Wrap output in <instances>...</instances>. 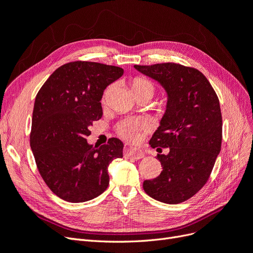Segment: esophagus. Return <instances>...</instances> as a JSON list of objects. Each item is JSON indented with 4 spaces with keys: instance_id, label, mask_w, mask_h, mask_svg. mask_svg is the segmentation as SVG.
Returning a JSON list of instances; mask_svg holds the SVG:
<instances>
[{
    "instance_id": "obj_1",
    "label": "esophagus",
    "mask_w": 253,
    "mask_h": 253,
    "mask_svg": "<svg viewBox=\"0 0 253 253\" xmlns=\"http://www.w3.org/2000/svg\"><path fill=\"white\" fill-rule=\"evenodd\" d=\"M124 155L126 157H132L134 159H140V158H142L144 156L143 153L140 150L136 149V148H133V147H126V148H125Z\"/></svg>"
}]
</instances>
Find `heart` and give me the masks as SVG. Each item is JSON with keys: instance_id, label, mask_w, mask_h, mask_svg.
Wrapping results in <instances>:
<instances>
[{"instance_id": "heart-1", "label": "heart", "mask_w": 253, "mask_h": 253, "mask_svg": "<svg viewBox=\"0 0 253 253\" xmlns=\"http://www.w3.org/2000/svg\"><path fill=\"white\" fill-rule=\"evenodd\" d=\"M132 90L135 96L140 94H149L153 97L155 93V86L150 80L144 78H135L131 84ZM109 90V89H108ZM108 90L105 91L103 99L106 97ZM144 121L140 118H128L121 120L116 126L117 133L127 141H135L138 139L139 133L144 127Z\"/></svg>"}]
</instances>
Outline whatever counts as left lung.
Returning <instances> with one entry per match:
<instances>
[{
	"label": "left lung",
	"mask_w": 253,
	"mask_h": 253,
	"mask_svg": "<svg viewBox=\"0 0 253 253\" xmlns=\"http://www.w3.org/2000/svg\"><path fill=\"white\" fill-rule=\"evenodd\" d=\"M135 68L157 80L169 98L150 145L170 152L157 154L163 171L156 178L144 180L143 190L162 203H182L206 185L219 154L223 119L218 97L194 67L168 62Z\"/></svg>",
	"instance_id": "1"
}]
</instances>
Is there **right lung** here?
<instances>
[{"label":"right lung","instance_id":"right-lung-1","mask_svg":"<svg viewBox=\"0 0 253 253\" xmlns=\"http://www.w3.org/2000/svg\"><path fill=\"white\" fill-rule=\"evenodd\" d=\"M122 75L118 66L73 61L57 68L36 96L30 148L46 186L66 202L83 203L104 192L109 165L122 157L117 138L101 147L86 141L90 126L102 117L103 90Z\"/></svg>","mask_w":253,"mask_h":253}]
</instances>
